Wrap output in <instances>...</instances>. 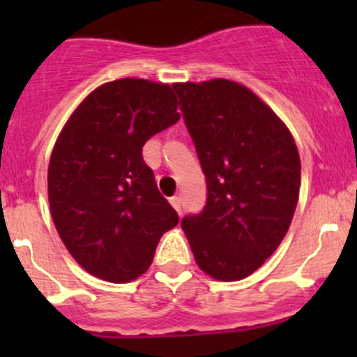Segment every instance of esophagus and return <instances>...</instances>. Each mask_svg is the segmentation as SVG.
I'll return each mask as SVG.
<instances>
[{
	"label": "esophagus",
	"instance_id": "esophagus-1",
	"mask_svg": "<svg viewBox=\"0 0 357 357\" xmlns=\"http://www.w3.org/2000/svg\"><path fill=\"white\" fill-rule=\"evenodd\" d=\"M169 202H171L172 207L176 208V212H178V214H181V199H179V197H171Z\"/></svg>",
	"mask_w": 357,
	"mask_h": 357
}]
</instances>
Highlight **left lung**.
<instances>
[{"instance_id":"1","label":"left lung","mask_w":357,"mask_h":357,"mask_svg":"<svg viewBox=\"0 0 357 357\" xmlns=\"http://www.w3.org/2000/svg\"><path fill=\"white\" fill-rule=\"evenodd\" d=\"M207 183L181 228L202 271L252 275L282 243L298 200L301 158L290 131L250 89L226 79L172 86Z\"/></svg>"}]
</instances>
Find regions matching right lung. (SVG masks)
Masks as SVG:
<instances>
[{"mask_svg":"<svg viewBox=\"0 0 357 357\" xmlns=\"http://www.w3.org/2000/svg\"><path fill=\"white\" fill-rule=\"evenodd\" d=\"M171 86L119 79L91 93L67 121L48 167L53 222L72 257L112 283L152 264L178 212L160 195L143 145L179 121Z\"/></svg>","mask_w":357,"mask_h":357,"instance_id":"1","label":"right lung"}]
</instances>
